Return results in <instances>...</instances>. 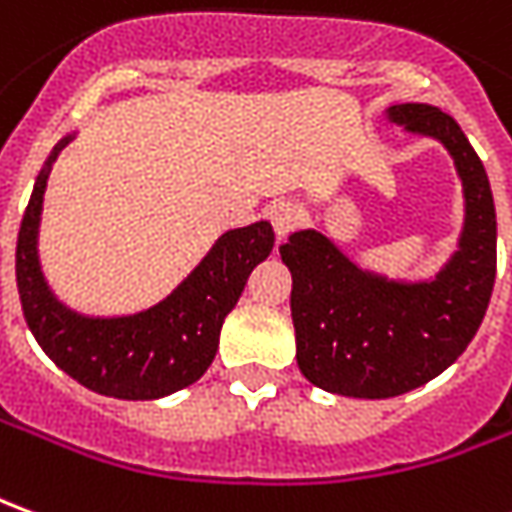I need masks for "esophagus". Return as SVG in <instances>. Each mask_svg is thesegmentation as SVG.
<instances>
[{
  "label": "esophagus",
  "mask_w": 512,
  "mask_h": 512,
  "mask_svg": "<svg viewBox=\"0 0 512 512\" xmlns=\"http://www.w3.org/2000/svg\"><path fill=\"white\" fill-rule=\"evenodd\" d=\"M266 219L271 221V227L277 232V241H282L285 235H291V232L299 227L302 213H299L296 205H291V202H274V205H268Z\"/></svg>",
  "instance_id": "obj_1"
}]
</instances>
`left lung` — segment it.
<instances>
[{"label":"left lung","instance_id":"obj_1","mask_svg":"<svg viewBox=\"0 0 512 512\" xmlns=\"http://www.w3.org/2000/svg\"><path fill=\"white\" fill-rule=\"evenodd\" d=\"M388 119L455 157L466 194L460 252L432 282H393L357 268L316 230L280 246L293 277L296 363L313 385L355 399L399 396L452 366L480 330L496 280L491 185L457 121L416 102L388 107Z\"/></svg>","mask_w":512,"mask_h":512}]
</instances>
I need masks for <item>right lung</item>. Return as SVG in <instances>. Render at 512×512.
<instances>
[{
  "instance_id": "right-lung-1",
  "label": "right lung",
  "mask_w": 512,
  "mask_h": 512,
  "mask_svg": "<svg viewBox=\"0 0 512 512\" xmlns=\"http://www.w3.org/2000/svg\"><path fill=\"white\" fill-rule=\"evenodd\" d=\"M38 174L16 244V282L27 327L69 377L113 399H160L188 388L207 371L219 349L221 324L257 263L274 249V230L257 221L221 235L177 291L144 313L91 318L60 305L38 266V221L46 177L57 152Z\"/></svg>"
}]
</instances>
